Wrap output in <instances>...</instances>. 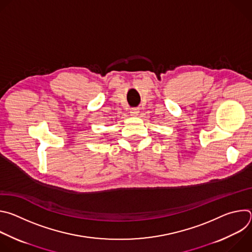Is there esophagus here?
<instances>
[{
    "label": "esophagus",
    "mask_w": 252,
    "mask_h": 252,
    "mask_svg": "<svg viewBox=\"0 0 252 252\" xmlns=\"http://www.w3.org/2000/svg\"><path fill=\"white\" fill-rule=\"evenodd\" d=\"M138 113H139V109H138V107H131L130 112H129L130 116H132V117H136V116L138 115Z\"/></svg>",
    "instance_id": "obj_1"
}]
</instances>
